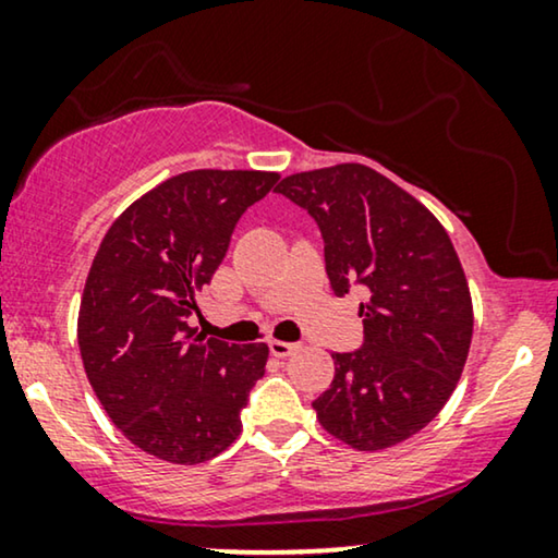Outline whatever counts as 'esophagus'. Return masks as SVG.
I'll use <instances>...</instances> for the list:
<instances>
[{
    "instance_id": "1",
    "label": "esophagus",
    "mask_w": 558,
    "mask_h": 558,
    "mask_svg": "<svg viewBox=\"0 0 558 558\" xmlns=\"http://www.w3.org/2000/svg\"><path fill=\"white\" fill-rule=\"evenodd\" d=\"M269 350H271V355H277V357H292V355L300 353L302 345H300V342L271 340V342H269Z\"/></svg>"
}]
</instances>
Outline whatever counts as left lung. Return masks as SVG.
I'll use <instances>...</instances> for the list:
<instances>
[{
    "instance_id": "left-lung-1",
    "label": "left lung",
    "mask_w": 558,
    "mask_h": 558,
    "mask_svg": "<svg viewBox=\"0 0 558 558\" xmlns=\"http://www.w3.org/2000/svg\"><path fill=\"white\" fill-rule=\"evenodd\" d=\"M277 193L317 220L332 292H368L365 342L332 353L335 378L312 403L335 439L378 452L422 432L452 396L472 340V296L445 226L373 167L296 172Z\"/></svg>"
}]
</instances>
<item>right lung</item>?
Instances as JSON below:
<instances>
[{
    "label": "right lung",
    "instance_id": "add662e5",
    "mask_svg": "<svg viewBox=\"0 0 558 558\" xmlns=\"http://www.w3.org/2000/svg\"><path fill=\"white\" fill-rule=\"evenodd\" d=\"M279 172L193 170L159 182L106 231L78 312L88 384L124 437L157 460L201 464L241 434L266 342L228 345L187 325L243 210Z\"/></svg>",
    "mask_w": 558,
    "mask_h": 558
}]
</instances>
